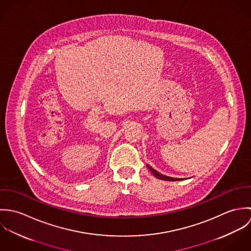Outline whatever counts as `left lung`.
Segmentation results:
<instances>
[{
  "label": "left lung",
  "mask_w": 251,
  "mask_h": 251,
  "mask_svg": "<svg viewBox=\"0 0 251 251\" xmlns=\"http://www.w3.org/2000/svg\"><path fill=\"white\" fill-rule=\"evenodd\" d=\"M147 165V167H148V169L151 171V173L155 177V178H157V179H164V180H170V181H174V180H181L182 179H178V178H172V177H168V176H165V175H162V174H160L159 172H157L156 170H154L153 168H151L149 164H146Z\"/></svg>",
  "instance_id": "left-lung-1"
}]
</instances>
